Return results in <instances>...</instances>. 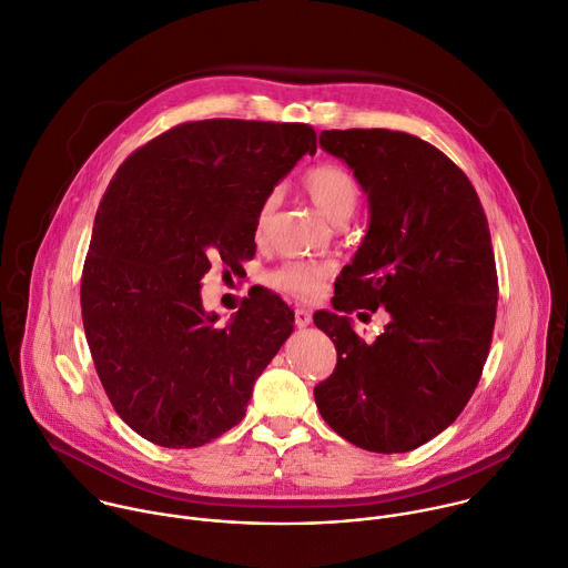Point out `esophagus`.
<instances>
[{
	"label": "esophagus",
	"mask_w": 568,
	"mask_h": 568,
	"mask_svg": "<svg viewBox=\"0 0 568 568\" xmlns=\"http://www.w3.org/2000/svg\"><path fill=\"white\" fill-rule=\"evenodd\" d=\"M295 324H297L300 328L308 326V324H311V311H308V308L297 306V308H295Z\"/></svg>",
	"instance_id": "esophagus-1"
}]
</instances>
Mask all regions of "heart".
<instances>
[{
    "instance_id": "b5f03b06",
    "label": "heart",
    "mask_w": 568,
    "mask_h": 568,
    "mask_svg": "<svg viewBox=\"0 0 568 568\" xmlns=\"http://www.w3.org/2000/svg\"><path fill=\"white\" fill-rule=\"evenodd\" d=\"M302 187L306 196L313 201V205L333 223L347 221L363 194V187L356 174L349 172L345 165L333 163V161H324L308 168L302 176ZM275 207H277V192H271L260 203V210L255 216L257 240L266 237ZM331 275H333V266L328 262H286L268 275V282L280 291L302 295V297H315L324 288V282Z\"/></svg>"
}]
</instances>
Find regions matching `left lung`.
<instances>
[{
    "mask_svg": "<svg viewBox=\"0 0 568 568\" xmlns=\"http://www.w3.org/2000/svg\"><path fill=\"white\" fill-rule=\"evenodd\" d=\"M320 145L367 192L369 231L337 277L339 313L313 315L337 352L315 405L363 449L409 452L457 420L481 378L499 293L488 219L464 170L418 136L331 130ZM361 307L390 315L372 346L346 317Z\"/></svg>",
    "mask_w": 568,
    "mask_h": 568,
    "instance_id": "1",
    "label": "left lung"
}]
</instances>
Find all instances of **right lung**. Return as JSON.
<instances>
[{
	"instance_id": "1",
	"label": "right lung",
	"mask_w": 568,
	"mask_h": 568,
	"mask_svg": "<svg viewBox=\"0 0 568 568\" xmlns=\"http://www.w3.org/2000/svg\"><path fill=\"white\" fill-rule=\"evenodd\" d=\"M304 123H181L113 174L82 268V324L119 416L163 447H199L246 416L253 385L293 333L268 288L229 326L201 304V277L255 255V216L293 165L315 154Z\"/></svg>"
}]
</instances>
